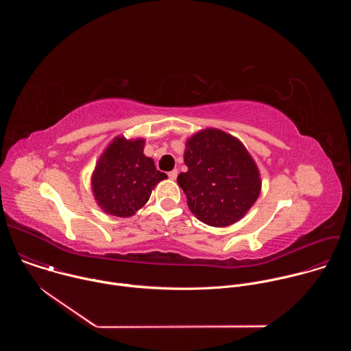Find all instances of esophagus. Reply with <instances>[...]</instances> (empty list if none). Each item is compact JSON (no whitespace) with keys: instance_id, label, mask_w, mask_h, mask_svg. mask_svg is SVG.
Wrapping results in <instances>:
<instances>
[{"instance_id":"34e87169","label":"esophagus","mask_w":351,"mask_h":351,"mask_svg":"<svg viewBox=\"0 0 351 351\" xmlns=\"http://www.w3.org/2000/svg\"><path fill=\"white\" fill-rule=\"evenodd\" d=\"M168 176H169V179H172V180H175L176 178H178V171L176 169H173V171H171V172H168Z\"/></svg>"}]
</instances>
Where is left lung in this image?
<instances>
[{"label": "left lung", "instance_id": "obj_1", "mask_svg": "<svg viewBox=\"0 0 351 351\" xmlns=\"http://www.w3.org/2000/svg\"><path fill=\"white\" fill-rule=\"evenodd\" d=\"M187 172L178 183L190 211L202 222L223 228L237 222L260 195V172L244 145L233 136L206 129L186 143Z\"/></svg>", "mask_w": 351, "mask_h": 351}]
</instances>
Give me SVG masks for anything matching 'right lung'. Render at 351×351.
Here are the masks:
<instances>
[{
	"label": "right lung",
	"instance_id": "add662e5",
	"mask_svg": "<svg viewBox=\"0 0 351 351\" xmlns=\"http://www.w3.org/2000/svg\"><path fill=\"white\" fill-rule=\"evenodd\" d=\"M144 140L117 137L98 160L91 186L104 213L126 218L138 211L156 184L167 179L154 161L143 154Z\"/></svg>",
	"mask_w": 351,
	"mask_h": 351
}]
</instances>
